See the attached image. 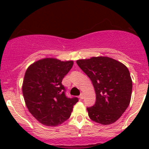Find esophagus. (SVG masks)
I'll return each instance as SVG.
<instances>
[{"label":"esophagus","mask_w":149,"mask_h":149,"mask_svg":"<svg viewBox=\"0 0 149 149\" xmlns=\"http://www.w3.org/2000/svg\"><path fill=\"white\" fill-rule=\"evenodd\" d=\"M79 98L81 99V100H83V99L84 98V95L83 93H81V94H80V96H79Z\"/></svg>","instance_id":"1"}]
</instances>
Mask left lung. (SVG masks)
<instances>
[{
    "label": "left lung",
    "instance_id": "8db88e82",
    "mask_svg": "<svg viewBox=\"0 0 149 149\" xmlns=\"http://www.w3.org/2000/svg\"><path fill=\"white\" fill-rule=\"evenodd\" d=\"M76 63L95 89L96 102L86 108L89 118L102 125L115 123L126 110L131 98L133 84L127 68L108 57L79 60Z\"/></svg>",
    "mask_w": 149,
    "mask_h": 149
}]
</instances>
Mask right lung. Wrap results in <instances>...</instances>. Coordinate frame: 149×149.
Masks as SVG:
<instances>
[{
    "instance_id": "1",
    "label": "right lung",
    "mask_w": 149,
    "mask_h": 149,
    "mask_svg": "<svg viewBox=\"0 0 149 149\" xmlns=\"http://www.w3.org/2000/svg\"><path fill=\"white\" fill-rule=\"evenodd\" d=\"M73 61L40 60L26 70L22 92L30 113L42 124L57 126L70 118L77 97H68L62 84Z\"/></svg>"
}]
</instances>
